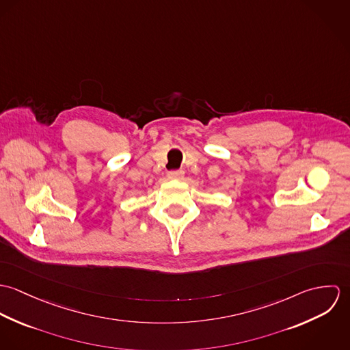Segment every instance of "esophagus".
<instances>
[{
    "instance_id": "obj_1",
    "label": "esophagus",
    "mask_w": 350,
    "mask_h": 350,
    "mask_svg": "<svg viewBox=\"0 0 350 350\" xmlns=\"http://www.w3.org/2000/svg\"><path fill=\"white\" fill-rule=\"evenodd\" d=\"M183 176H185V171H182V170H179V171H170L168 172V178L170 179L180 180V179H183Z\"/></svg>"
}]
</instances>
